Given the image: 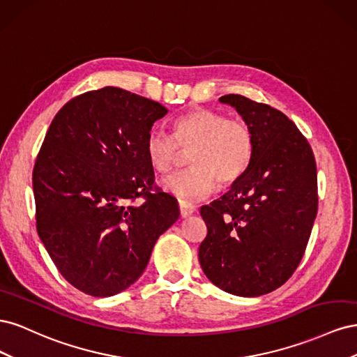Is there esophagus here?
Here are the masks:
<instances>
[{"instance_id": "obj_1", "label": "esophagus", "mask_w": 357, "mask_h": 357, "mask_svg": "<svg viewBox=\"0 0 357 357\" xmlns=\"http://www.w3.org/2000/svg\"><path fill=\"white\" fill-rule=\"evenodd\" d=\"M178 207H180V215L183 219H186V218H189V215L195 213V207H193L192 204H188L185 201H180Z\"/></svg>"}]
</instances>
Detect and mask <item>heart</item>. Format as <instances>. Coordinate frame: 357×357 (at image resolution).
<instances>
[{
    "label": "heart",
    "instance_id": "b5f03b06",
    "mask_svg": "<svg viewBox=\"0 0 357 357\" xmlns=\"http://www.w3.org/2000/svg\"><path fill=\"white\" fill-rule=\"evenodd\" d=\"M183 150L190 152L192 167L167 177L162 186L178 199L193 202L211 193L215 180L228 186L241 178L253 158L255 137L245 122L210 109L178 117L172 135L162 129H152L147 135L146 155L159 172L174 169Z\"/></svg>",
    "mask_w": 357,
    "mask_h": 357
}]
</instances>
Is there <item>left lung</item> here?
Wrapping results in <instances>:
<instances>
[{"label": "left lung", "mask_w": 357, "mask_h": 357, "mask_svg": "<svg viewBox=\"0 0 357 357\" xmlns=\"http://www.w3.org/2000/svg\"><path fill=\"white\" fill-rule=\"evenodd\" d=\"M219 101L252 129L255 152L231 190L201 207L208 232L198 257L219 289L261 296L284 284L305 253L319 205L316 160L280 110L235 93Z\"/></svg>", "instance_id": "1"}]
</instances>
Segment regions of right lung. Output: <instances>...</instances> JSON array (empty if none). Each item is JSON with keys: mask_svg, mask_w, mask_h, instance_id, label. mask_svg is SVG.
<instances>
[{"mask_svg": "<svg viewBox=\"0 0 357 357\" xmlns=\"http://www.w3.org/2000/svg\"><path fill=\"white\" fill-rule=\"evenodd\" d=\"M168 113L121 88L70 100L47 129L32 171L40 240L58 271L86 295L135 283L153 245L178 215L155 185L146 139Z\"/></svg>", "mask_w": 357, "mask_h": 357, "instance_id": "1", "label": "right lung"}]
</instances>
